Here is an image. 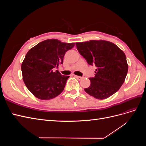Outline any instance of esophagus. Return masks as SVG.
I'll return each mask as SVG.
<instances>
[{
  "instance_id": "1",
  "label": "esophagus",
  "mask_w": 146,
  "mask_h": 146,
  "mask_svg": "<svg viewBox=\"0 0 146 146\" xmlns=\"http://www.w3.org/2000/svg\"><path fill=\"white\" fill-rule=\"evenodd\" d=\"M75 77H76L78 80H82V79L83 78V77H80V76H75Z\"/></svg>"
}]
</instances>
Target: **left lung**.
Wrapping results in <instances>:
<instances>
[{
    "instance_id": "obj_1",
    "label": "left lung",
    "mask_w": 146,
    "mask_h": 146,
    "mask_svg": "<svg viewBox=\"0 0 146 146\" xmlns=\"http://www.w3.org/2000/svg\"><path fill=\"white\" fill-rule=\"evenodd\" d=\"M76 46L87 63L97 68L85 92L97 99H105L116 92L124 82L129 68L123 52L105 40L76 42Z\"/></svg>"
}]
</instances>
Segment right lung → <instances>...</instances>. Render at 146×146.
Listing matches in <instances>:
<instances>
[{
    "mask_svg": "<svg viewBox=\"0 0 146 146\" xmlns=\"http://www.w3.org/2000/svg\"><path fill=\"white\" fill-rule=\"evenodd\" d=\"M75 43L62 42L58 39H46L31 48L22 63L21 70L25 85L35 97L50 100L63 92L69 76H62L58 68Z\"/></svg>",
    "mask_w": 146,
    "mask_h": 146,
    "instance_id": "add662e5",
    "label": "right lung"
}]
</instances>
